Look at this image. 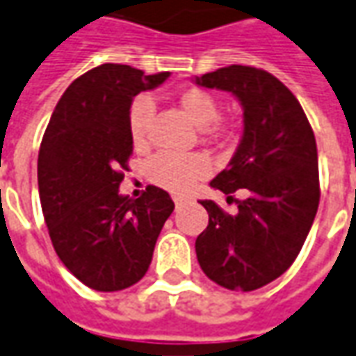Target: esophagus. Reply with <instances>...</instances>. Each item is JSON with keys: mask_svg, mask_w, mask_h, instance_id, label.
Wrapping results in <instances>:
<instances>
[{"mask_svg": "<svg viewBox=\"0 0 356 356\" xmlns=\"http://www.w3.org/2000/svg\"><path fill=\"white\" fill-rule=\"evenodd\" d=\"M172 200H174V204H176V207H178V206H182L184 202H186V197H180V195H174Z\"/></svg>", "mask_w": 356, "mask_h": 356, "instance_id": "obj_1", "label": "esophagus"}]
</instances>
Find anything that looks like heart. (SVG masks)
Instances as JSON below:
<instances>
[{
  "label": "heart",
  "instance_id": "obj_1",
  "mask_svg": "<svg viewBox=\"0 0 356 356\" xmlns=\"http://www.w3.org/2000/svg\"><path fill=\"white\" fill-rule=\"evenodd\" d=\"M176 104L194 125L202 127V135L207 140H221L227 137V125L219 121V102L204 88H186ZM154 113V106L147 95L137 97L129 107V137L135 147H145L149 137V121ZM209 170V164L202 154H174L159 152L147 164L150 182L161 186L172 194H186L200 178Z\"/></svg>",
  "mask_w": 356,
  "mask_h": 356
}]
</instances>
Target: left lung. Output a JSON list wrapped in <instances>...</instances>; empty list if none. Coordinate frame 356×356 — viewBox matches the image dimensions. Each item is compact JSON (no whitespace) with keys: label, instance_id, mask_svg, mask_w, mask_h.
<instances>
[{"label":"left lung","instance_id":"1","mask_svg":"<svg viewBox=\"0 0 356 356\" xmlns=\"http://www.w3.org/2000/svg\"><path fill=\"white\" fill-rule=\"evenodd\" d=\"M195 83L231 92L243 106L239 147L209 186L227 200L237 190L247 194L233 216L202 202L209 223L195 254L209 280L250 292L292 266L312 229L319 206L316 137L296 95L266 70L231 64Z\"/></svg>","mask_w":356,"mask_h":356}]
</instances>
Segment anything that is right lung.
I'll list each match as a JSON object with an SVG mask.
<instances>
[{
    "mask_svg": "<svg viewBox=\"0 0 356 356\" xmlns=\"http://www.w3.org/2000/svg\"><path fill=\"white\" fill-rule=\"evenodd\" d=\"M168 76H145L127 64L92 68L66 88L40 143L39 195L52 247L97 292L139 282L174 211L168 192L156 186L137 200L119 194L133 152L129 107Z\"/></svg>",
    "mask_w": 356,
    "mask_h": 356,
    "instance_id": "1",
    "label": "right lung"
}]
</instances>
